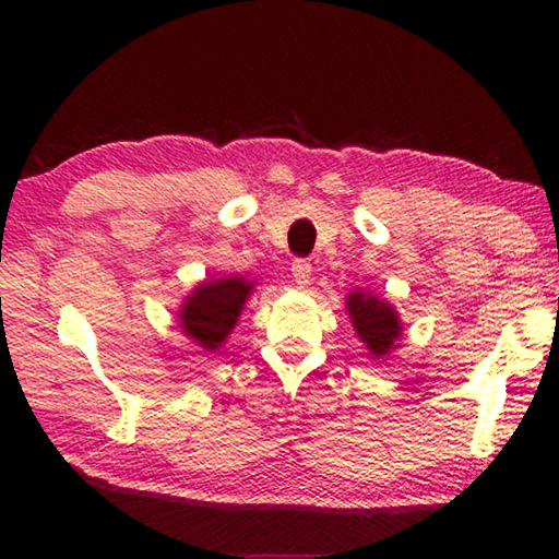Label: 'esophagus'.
I'll use <instances>...</instances> for the list:
<instances>
[{
	"label": "esophagus",
	"mask_w": 559,
	"mask_h": 559,
	"mask_svg": "<svg viewBox=\"0 0 559 559\" xmlns=\"http://www.w3.org/2000/svg\"><path fill=\"white\" fill-rule=\"evenodd\" d=\"M290 273H293V278H296L298 286L306 288L310 283V273H313V266H310L306 259H296L290 263Z\"/></svg>",
	"instance_id": "obj_1"
}]
</instances>
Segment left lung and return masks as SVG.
Wrapping results in <instances>:
<instances>
[{
    "label": "left lung",
    "instance_id": "1",
    "mask_svg": "<svg viewBox=\"0 0 559 559\" xmlns=\"http://www.w3.org/2000/svg\"><path fill=\"white\" fill-rule=\"evenodd\" d=\"M347 310L353 318V325L357 335L367 349L374 357H382L394 347V340L400 337V318H396L394 308L386 302L377 300L374 296H365V293H353L347 298Z\"/></svg>",
    "mask_w": 559,
    "mask_h": 559
}]
</instances>
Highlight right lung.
I'll use <instances>...</instances> for the list:
<instances>
[{
  "mask_svg": "<svg viewBox=\"0 0 559 559\" xmlns=\"http://www.w3.org/2000/svg\"><path fill=\"white\" fill-rule=\"evenodd\" d=\"M249 290V281L243 278L204 283L187 298L182 313H179L182 330L197 340V345L216 349L236 325Z\"/></svg>",
  "mask_w": 559,
  "mask_h": 559,
  "instance_id": "add662e5",
  "label": "right lung"
}]
</instances>
